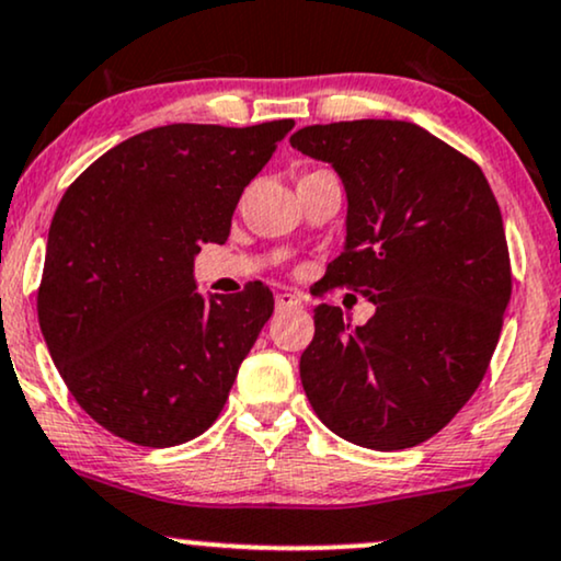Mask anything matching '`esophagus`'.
Returning <instances> with one entry per match:
<instances>
[{
    "mask_svg": "<svg viewBox=\"0 0 561 561\" xmlns=\"http://www.w3.org/2000/svg\"><path fill=\"white\" fill-rule=\"evenodd\" d=\"M294 307H301V296H296L291 291H283L275 296V309L283 312V309H294Z\"/></svg>",
    "mask_w": 561,
    "mask_h": 561,
    "instance_id": "esophagus-1",
    "label": "esophagus"
}]
</instances>
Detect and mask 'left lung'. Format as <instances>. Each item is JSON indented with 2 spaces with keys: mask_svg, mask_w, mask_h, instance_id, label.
Instances as JSON below:
<instances>
[{
  "mask_svg": "<svg viewBox=\"0 0 561 561\" xmlns=\"http://www.w3.org/2000/svg\"><path fill=\"white\" fill-rule=\"evenodd\" d=\"M348 197L345 247L324 273L377 307L351 328L314 307L301 385L330 432L390 453L445 428L486 375L513 294L502 213L483 171L419 124L358 119L291 135Z\"/></svg>",
  "mask_w": 561,
  "mask_h": 561,
  "instance_id": "1",
  "label": "left lung"
}]
</instances>
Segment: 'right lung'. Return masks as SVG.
I'll use <instances>...</instances> for the list:
<instances>
[{"mask_svg":"<svg viewBox=\"0 0 561 561\" xmlns=\"http://www.w3.org/2000/svg\"><path fill=\"white\" fill-rule=\"evenodd\" d=\"M294 119L169 124L90 163L48 228L38 322L90 419L142 447L199 437L224 411L273 294L203 299L199 244H224L244 186Z\"/></svg>","mask_w":561,"mask_h":561,"instance_id":"obj_1","label":"right lung"}]
</instances>
